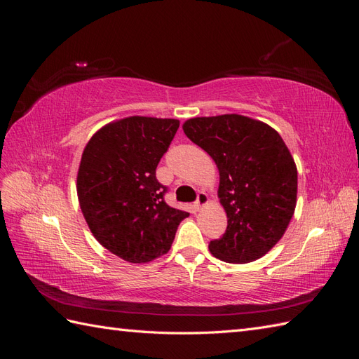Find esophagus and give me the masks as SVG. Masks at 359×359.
<instances>
[{
    "label": "esophagus",
    "mask_w": 359,
    "mask_h": 359,
    "mask_svg": "<svg viewBox=\"0 0 359 359\" xmlns=\"http://www.w3.org/2000/svg\"><path fill=\"white\" fill-rule=\"evenodd\" d=\"M210 202V198H208V194H206L205 191H201L199 194H198V201L194 202V210L196 211H199V210H202L203 206Z\"/></svg>",
    "instance_id": "obj_1"
}]
</instances>
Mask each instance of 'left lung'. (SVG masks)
Returning <instances> with one entry per match:
<instances>
[{
    "label": "left lung",
    "instance_id": "1",
    "mask_svg": "<svg viewBox=\"0 0 359 359\" xmlns=\"http://www.w3.org/2000/svg\"><path fill=\"white\" fill-rule=\"evenodd\" d=\"M186 136L219 169V199L227 215L217 259L248 264L265 256L285 235L297 206L298 170L285 140L266 123L238 114L190 118Z\"/></svg>",
    "mask_w": 359,
    "mask_h": 359
}]
</instances>
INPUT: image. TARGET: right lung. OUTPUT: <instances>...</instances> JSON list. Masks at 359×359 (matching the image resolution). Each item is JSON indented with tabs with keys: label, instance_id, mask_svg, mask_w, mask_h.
Here are the masks:
<instances>
[{
	"label": "right lung",
	"instance_id": "add662e5",
	"mask_svg": "<svg viewBox=\"0 0 359 359\" xmlns=\"http://www.w3.org/2000/svg\"><path fill=\"white\" fill-rule=\"evenodd\" d=\"M178 119L127 116L107 123L83 148L76 190L85 222L104 248L130 264L166 255L189 212L172 208L156 178Z\"/></svg>",
	"mask_w": 359,
	"mask_h": 359
}]
</instances>
